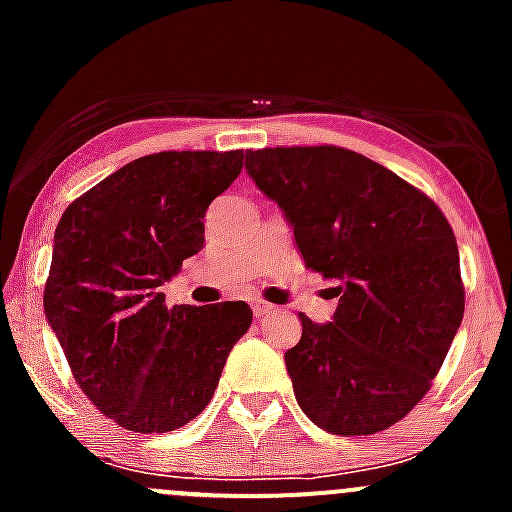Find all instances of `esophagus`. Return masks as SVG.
Segmentation results:
<instances>
[{
  "label": "esophagus",
  "instance_id": "obj_1",
  "mask_svg": "<svg viewBox=\"0 0 512 512\" xmlns=\"http://www.w3.org/2000/svg\"><path fill=\"white\" fill-rule=\"evenodd\" d=\"M270 312H272V304L262 302V299H255V302H252V314H255L257 319L267 317V314H270Z\"/></svg>",
  "mask_w": 512,
  "mask_h": 512
}]
</instances>
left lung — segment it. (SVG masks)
<instances>
[{
  "mask_svg": "<svg viewBox=\"0 0 512 512\" xmlns=\"http://www.w3.org/2000/svg\"><path fill=\"white\" fill-rule=\"evenodd\" d=\"M280 205L304 265L337 280L327 324L302 319L285 354L304 416L334 436L401 421L431 389L463 319L458 245L433 200L361 153L334 146L245 153Z\"/></svg>",
  "mask_w": 512,
  "mask_h": 512,
  "instance_id": "1",
  "label": "left lung"
}]
</instances>
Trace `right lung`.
I'll return each instance as SVG.
<instances>
[{
	"instance_id": "obj_1",
	"label": "right lung",
	"mask_w": 512,
	"mask_h": 512,
	"mask_svg": "<svg viewBox=\"0 0 512 512\" xmlns=\"http://www.w3.org/2000/svg\"><path fill=\"white\" fill-rule=\"evenodd\" d=\"M242 158H136L76 198L56 225L46 322L81 391L128 431H175L198 416L250 329L245 302L168 309L160 292L203 247L205 210L240 175Z\"/></svg>"
}]
</instances>
